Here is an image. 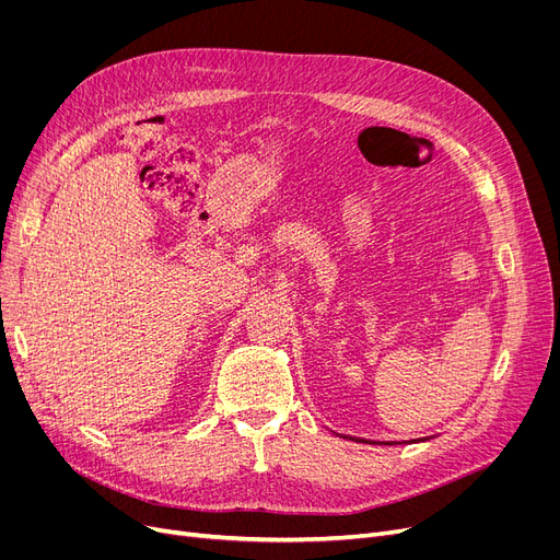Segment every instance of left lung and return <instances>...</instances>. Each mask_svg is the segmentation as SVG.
Wrapping results in <instances>:
<instances>
[{"instance_id":"1","label":"left lung","mask_w":560,"mask_h":560,"mask_svg":"<svg viewBox=\"0 0 560 560\" xmlns=\"http://www.w3.org/2000/svg\"><path fill=\"white\" fill-rule=\"evenodd\" d=\"M349 440H357V443H370V445H401V443H374V440H365V438H354V435H345ZM433 438V435H431ZM420 440H429V438H418V440H408V443H420ZM406 445V443H404Z\"/></svg>"}]
</instances>
